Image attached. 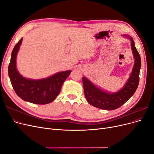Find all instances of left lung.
Instances as JSON below:
<instances>
[{
  "instance_id": "obj_1",
  "label": "left lung",
  "mask_w": 154,
  "mask_h": 154,
  "mask_svg": "<svg viewBox=\"0 0 154 154\" xmlns=\"http://www.w3.org/2000/svg\"><path fill=\"white\" fill-rule=\"evenodd\" d=\"M123 36L128 37L131 41V48L135 59L132 73L124 87L117 92L109 93L96 87L85 77L82 78L85 98L88 103L96 108L107 110L118 109L132 96L137 88L141 67V57L132 37L126 35Z\"/></svg>"
}]
</instances>
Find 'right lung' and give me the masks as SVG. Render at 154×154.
Instances as JSON below:
<instances>
[{
	"label": "right lung",
	"instance_id": "obj_1",
	"mask_svg": "<svg viewBox=\"0 0 154 154\" xmlns=\"http://www.w3.org/2000/svg\"><path fill=\"white\" fill-rule=\"evenodd\" d=\"M22 42V38L14 47L8 66V74L13 89L18 97L26 101L39 105L49 103L59 94L63 82L71 71L60 72L40 80L23 77L16 67L17 55Z\"/></svg>",
	"mask_w": 154,
	"mask_h": 154
}]
</instances>
